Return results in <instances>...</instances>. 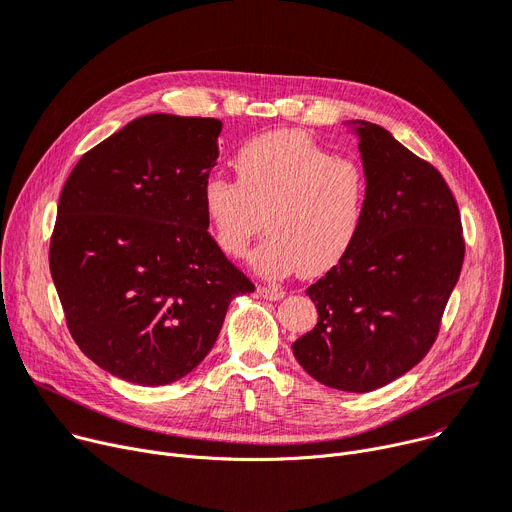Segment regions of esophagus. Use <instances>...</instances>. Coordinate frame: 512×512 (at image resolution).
Returning <instances> with one entry per match:
<instances>
[{"label":"esophagus","mask_w":512,"mask_h":512,"mask_svg":"<svg viewBox=\"0 0 512 512\" xmlns=\"http://www.w3.org/2000/svg\"><path fill=\"white\" fill-rule=\"evenodd\" d=\"M257 292H259L263 298H267V300H280V298H284V294H286L280 286H259Z\"/></svg>","instance_id":"esophagus-1"}]
</instances>
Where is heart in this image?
<instances>
[{
	"label": "heart",
	"instance_id": "heart-1",
	"mask_svg": "<svg viewBox=\"0 0 512 512\" xmlns=\"http://www.w3.org/2000/svg\"><path fill=\"white\" fill-rule=\"evenodd\" d=\"M236 181L212 175L201 187V208L216 247L243 257L263 228L269 234L253 253L261 276L294 271L319 276L342 261L364 226L368 173L356 158L337 156L309 133H261L234 154Z\"/></svg>",
	"mask_w": 512,
	"mask_h": 512
}]
</instances>
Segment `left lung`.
Here are the masks:
<instances>
[{"label":"left lung","instance_id":"obj_1","mask_svg":"<svg viewBox=\"0 0 512 512\" xmlns=\"http://www.w3.org/2000/svg\"><path fill=\"white\" fill-rule=\"evenodd\" d=\"M352 125L370 183L364 226L352 251L306 290L319 321L292 352L315 381L368 393L432 348L465 241L457 201L438 170L381 125Z\"/></svg>","mask_w":512,"mask_h":512}]
</instances>
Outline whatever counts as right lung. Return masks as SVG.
I'll return each instance as SVG.
<instances>
[{
  "instance_id": "obj_1",
  "label": "right lung",
  "mask_w": 512,
  "mask_h": 512,
  "mask_svg": "<svg viewBox=\"0 0 512 512\" xmlns=\"http://www.w3.org/2000/svg\"><path fill=\"white\" fill-rule=\"evenodd\" d=\"M222 123L144 115L67 177L49 247L67 329L102 370L158 387L216 344L228 304L255 286L216 247L201 187Z\"/></svg>"
}]
</instances>
